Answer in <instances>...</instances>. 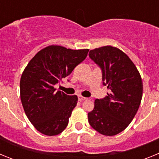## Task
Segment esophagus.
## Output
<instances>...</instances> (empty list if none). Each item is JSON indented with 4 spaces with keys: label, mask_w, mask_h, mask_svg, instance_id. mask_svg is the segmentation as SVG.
<instances>
[{
    "label": "esophagus",
    "mask_w": 159,
    "mask_h": 159,
    "mask_svg": "<svg viewBox=\"0 0 159 159\" xmlns=\"http://www.w3.org/2000/svg\"><path fill=\"white\" fill-rule=\"evenodd\" d=\"M78 99H79V100H80L81 102V101H84V100H85V99H88V98H86V97L82 96V95H79Z\"/></svg>",
    "instance_id": "esophagus-1"
}]
</instances>
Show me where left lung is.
<instances>
[{"instance_id":"8db88e82","label":"left lung","mask_w":159,"mask_h":159,"mask_svg":"<svg viewBox=\"0 0 159 159\" xmlns=\"http://www.w3.org/2000/svg\"><path fill=\"white\" fill-rule=\"evenodd\" d=\"M89 57L101 67L103 84L110 93L95 99L88 122L100 134L116 135L128 127L139 110L143 89L141 75L128 56L116 47L95 48Z\"/></svg>"}]
</instances>
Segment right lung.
<instances>
[{
	"mask_svg": "<svg viewBox=\"0 0 159 159\" xmlns=\"http://www.w3.org/2000/svg\"><path fill=\"white\" fill-rule=\"evenodd\" d=\"M88 51L47 46L24 70L20 81L22 106L29 121L42 134L57 135L67 127L78 97L56 91L54 86L85 60Z\"/></svg>",
	"mask_w": 159,
	"mask_h": 159,
	"instance_id": "obj_1",
	"label": "right lung"
}]
</instances>
